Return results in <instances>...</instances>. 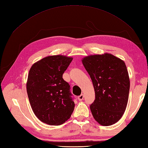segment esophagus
<instances>
[{
  "mask_svg": "<svg viewBox=\"0 0 148 148\" xmlns=\"http://www.w3.org/2000/svg\"><path fill=\"white\" fill-rule=\"evenodd\" d=\"M84 94H81L80 96L78 97V99L80 100V101H82V100H84Z\"/></svg>",
  "mask_w": 148,
  "mask_h": 148,
  "instance_id": "obj_1",
  "label": "esophagus"
}]
</instances>
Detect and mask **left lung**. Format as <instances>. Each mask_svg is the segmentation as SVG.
Instances as JSON below:
<instances>
[{
  "label": "left lung",
  "instance_id": "8db88e82",
  "mask_svg": "<svg viewBox=\"0 0 148 148\" xmlns=\"http://www.w3.org/2000/svg\"><path fill=\"white\" fill-rule=\"evenodd\" d=\"M82 63L95 93V99L90 106L93 117L102 125L116 123L125 110L130 88L125 63L108 53L86 56Z\"/></svg>",
  "mask_w": 148,
  "mask_h": 148
}]
</instances>
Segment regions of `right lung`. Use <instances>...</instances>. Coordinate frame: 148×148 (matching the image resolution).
<instances>
[{"label":"right lung","mask_w":148,"mask_h":148,"mask_svg":"<svg viewBox=\"0 0 148 148\" xmlns=\"http://www.w3.org/2000/svg\"><path fill=\"white\" fill-rule=\"evenodd\" d=\"M72 60L62 55L47 56L35 63L29 72L28 98L36 116L45 124H62L74 110L70 86L63 78Z\"/></svg>","instance_id":"1"}]
</instances>
